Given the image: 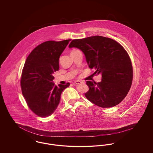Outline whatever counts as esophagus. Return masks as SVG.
Here are the masks:
<instances>
[{
    "mask_svg": "<svg viewBox=\"0 0 153 153\" xmlns=\"http://www.w3.org/2000/svg\"><path fill=\"white\" fill-rule=\"evenodd\" d=\"M83 82L81 81H75V84H82Z\"/></svg>",
    "mask_w": 153,
    "mask_h": 153,
    "instance_id": "34e87169",
    "label": "esophagus"
}]
</instances>
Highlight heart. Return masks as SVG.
I'll return each instance as SVG.
<instances>
[{
  "label": "heart",
  "mask_w": 153,
  "mask_h": 153,
  "mask_svg": "<svg viewBox=\"0 0 153 153\" xmlns=\"http://www.w3.org/2000/svg\"><path fill=\"white\" fill-rule=\"evenodd\" d=\"M77 51V50H74V51H72V52H74V51Z\"/></svg>",
  "instance_id": "heart-1"
}]
</instances>
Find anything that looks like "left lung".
Listing matches in <instances>:
<instances>
[{"instance_id":"8db88e82","label":"left lung","mask_w":153,"mask_h":153,"mask_svg":"<svg viewBox=\"0 0 153 153\" xmlns=\"http://www.w3.org/2000/svg\"><path fill=\"white\" fill-rule=\"evenodd\" d=\"M69 48L82 51L89 68L102 75L99 82L87 81L88 100L102 108L114 107L123 100L131 88L133 72L130 57L120 44L96 36L74 39Z\"/></svg>"}]
</instances>
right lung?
Masks as SVG:
<instances>
[{"label": "right lung", "instance_id": "1", "mask_svg": "<svg viewBox=\"0 0 153 153\" xmlns=\"http://www.w3.org/2000/svg\"><path fill=\"white\" fill-rule=\"evenodd\" d=\"M71 39L49 41L39 45L26 59L21 80L22 94L30 108L36 115L49 117L60 102L62 91L69 86L56 85L54 72L59 69V58Z\"/></svg>", "mask_w": 153, "mask_h": 153}]
</instances>
